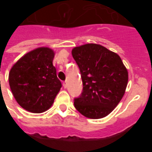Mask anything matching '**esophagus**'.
Returning a JSON list of instances; mask_svg holds the SVG:
<instances>
[{
  "instance_id": "1",
  "label": "esophagus",
  "mask_w": 152,
  "mask_h": 152,
  "mask_svg": "<svg viewBox=\"0 0 152 152\" xmlns=\"http://www.w3.org/2000/svg\"><path fill=\"white\" fill-rule=\"evenodd\" d=\"M63 86L64 88H66V81H64V82L63 83Z\"/></svg>"
}]
</instances>
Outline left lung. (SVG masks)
Returning a JSON list of instances; mask_svg holds the SVG:
<instances>
[{
    "instance_id": "left-lung-1",
    "label": "left lung",
    "mask_w": 152,
    "mask_h": 152,
    "mask_svg": "<svg viewBox=\"0 0 152 152\" xmlns=\"http://www.w3.org/2000/svg\"><path fill=\"white\" fill-rule=\"evenodd\" d=\"M73 58L79 66L83 91L74 106L84 116L100 119L109 115L123 98L129 75L117 53L98 44L73 48Z\"/></svg>"
}]
</instances>
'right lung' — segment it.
<instances>
[{
	"instance_id": "1",
	"label": "right lung",
	"mask_w": 152,
	"mask_h": 152,
	"mask_svg": "<svg viewBox=\"0 0 152 152\" xmlns=\"http://www.w3.org/2000/svg\"><path fill=\"white\" fill-rule=\"evenodd\" d=\"M53 50L40 47L24 54L10 71L12 94L26 111L41 113L53 105L62 87L53 65Z\"/></svg>"
}]
</instances>
